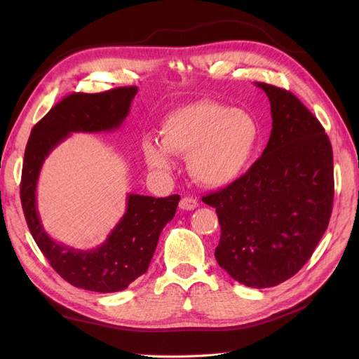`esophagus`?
<instances>
[{
    "label": "esophagus",
    "instance_id": "1",
    "mask_svg": "<svg viewBox=\"0 0 359 359\" xmlns=\"http://www.w3.org/2000/svg\"><path fill=\"white\" fill-rule=\"evenodd\" d=\"M179 206H180V210L192 211V210L198 208V201L195 198H192V196H184V198L180 199Z\"/></svg>",
    "mask_w": 359,
    "mask_h": 359
}]
</instances>
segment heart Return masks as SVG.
<instances>
[{
    "label": "heart",
    "mask_w": 359,
    "mask_h": 359,
    "mask_svg": "<svg viewBox=\"0 0 359 359\" xmlns=\"http://www.w3.org/2000/svg\"><path fill=\"white\" fill-rule=\"evenodd\" d=\"M259 140V123L249 111L198 100L170 111L160 128V144L145 140L142 153L160 173L173 167L170 154L187 156V168L198 183L222 187L246 172Z\"/></svg>",
    "instance_id": "1"
}]
</instances>
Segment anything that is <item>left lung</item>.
Returning <instances> with one entry per match:
<instances>
[{"label": "left lung", "instance_id": "left-lung-1", "mask_svg": "<svg viewBox=\"0 0 359 359\" xmlns=\"http://www.w3.org/2000/svg\"><path fill=\"white\" fill-rule=\"evenodd\" d=\"M256 86L271 102L269 142L246 173L202 201L221 225L218 265L243 285L268 288L303 268L327 229L333 153L322 123L291 91Z\"/></svg>", "mask_w": 359, "mask_h": 359}]
</instances>
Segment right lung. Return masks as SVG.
I'll return each mask as SVG.
<instances>
[{"label":"right lung","instance_id":"1","mask_svg":"<svg viewBox=\"0 0 359 359\" xmlns=\"http://www.w3.org/2000/svg\"><path fill=\"white\" fill-rule=\"evenodd\" d=\"M137 91L135 86H129L94 94H69L33 126L25 151L20 198L27 227L56 273L87 291L118 292L148 271L160 233L173 219L180 196L129 194L126 212L107 240L93 250H75L45 233L36 208V184L45 158L56 145L71 132L118 129Z\"/></svg>","mask_w":359,"mask_h":359}]
</instances>
